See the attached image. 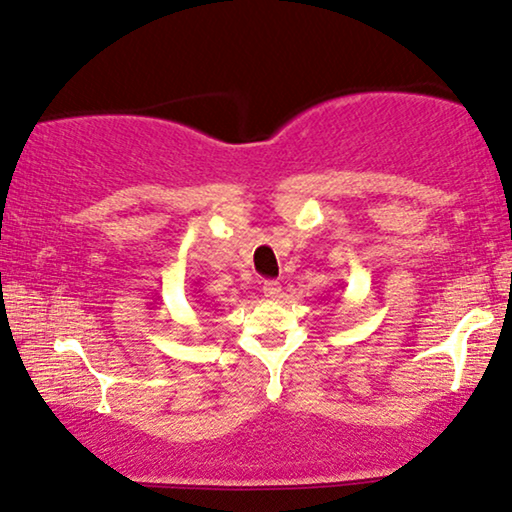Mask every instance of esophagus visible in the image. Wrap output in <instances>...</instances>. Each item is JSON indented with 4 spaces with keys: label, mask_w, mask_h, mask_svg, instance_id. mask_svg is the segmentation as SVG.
Masks as SVG:
<instances>
[{
    "label": "esophagus",
    "mask_w": 512,
    "mask_h": 512,
    "mask_svg": "<svg viewBox=\"0 0 512 512\" xmlns=\"http://www.w3.org/2000/svg\"><path fill=\"white\" fill-rule=\"evenodd\" d=\"M263 295H265V298H270V300L279 298V295H281V284H279V281H274V279L263 281Z\"/></svg>",
    "instance_id": "esophagus-1"
}]
</instances>
